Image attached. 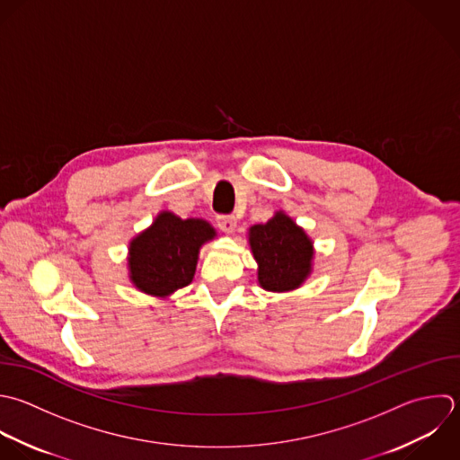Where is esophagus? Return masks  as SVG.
Wrapping results in <instances>:
<instances>
[{
    "instance_id": "34e87169",
    "label": "esophagus",
    "mask_w": 460,
    "mask_h": 460,
    "mask_svg": "<svg viewBox=\"0 0 460 460\" xmlns=\"http://www.w3.org/2000/svg\"><path fill=\"white\" fill-rule=\"evenodd\" d=\"M217 226H218L224 233L231 234V233H234V229H236V218H234L233 215H222V217L217 218Z\"/></svg>"
}]
</instances>
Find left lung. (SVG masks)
I'll list each match as a JSON object with an SVG mask.
<instances>
[{
	"instance_id": "1",
	"label": "left lung",
	"mask_w": 460,
	"mask_h": 460,
	"mask_svg": "<svg viewBox=\"0 0 460 460\" xmlns=\"http://www.w3.org/2000/svg\"><path fill=\"white\" fill-rule=\"evenodd\" d=\"M247 238L263 290L292 292L312 276L314 240L285 211H276L265 224L251 226Z\"/></svg>"
}]
</instances>
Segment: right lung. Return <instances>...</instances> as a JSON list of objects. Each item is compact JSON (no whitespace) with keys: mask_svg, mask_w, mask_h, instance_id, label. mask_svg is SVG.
<instances>
[{"mask_svg":"<svg viewBox=\"0 0 460 460\" xmlns=\"http://www.w3.org/2000/svg\"><path fill=\"white\" fill-rule=\"evenodd\" d=\"M217 238L204 218H181L161 211L154 222L128 242L130 283L143 294L166 299L193 281L200 247Z\"/></svg>","mask_w":460,"mask_h":460,"instance_id":"1","label":"right lung"}]
</instances>
